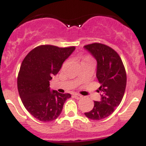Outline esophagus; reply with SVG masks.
Wrapping results in <instances>:
<instances>
[{
	"label": "esophagus",
	"instance_id": "esophagus-1",
	"mask_svg": "<svg viewBox=\"0 0 146 146\" xmlns=\"http://www.w3.org/2000/svg\"><path fill=\"white\" fill-rule=\"evenodd\" d=\"M74 98L77 99H81V98H82V95H80V94H74Z\"/></svg>",
	"mask_w": 146,
	"mask_h": 146
}]
</instances>
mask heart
I'll return each mask as SVG.
<instances>
[{
  "label": "heart",
  "mask_w": 146,
  "mask_h": 146,
  "mask_svg": "<svg viewBox=\"0 0 146 146\" xmlns=\"http://www.w3.org/2000/svg\"><path fill=\"white\" fill-rule=\"evenodd\" d=\"M90 59H91V58L88 57V56H86V58H84V60H83V61H86V60H90Z\"/></svg>",
  "instance_id": "obj_1"
}]
</instances>
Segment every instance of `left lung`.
Masks as SVG:
<instances>
[{"instance_id": "obj_1", "label": "left lung", "mask_w": 146, "mask_h": 146, "mask_svg": "<svg viewBox=\"0 0 146 146\" xmlns=\"http://www.w3.org/2000/svg\"><path fill=\"white\" fill-rule=\"evenodd\" d=\"M97 61L96 77L101 84V100L94 102L90 112L85 113L87 118L102 120L109 116L118 106L124 95L126 74L119 55L111 47L100 43L84 46Z\"/></svg>"}]
</instances>
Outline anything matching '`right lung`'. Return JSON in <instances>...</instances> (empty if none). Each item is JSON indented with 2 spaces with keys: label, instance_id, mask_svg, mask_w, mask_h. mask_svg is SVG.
<instances>
[{
  "label": "right lung",
  "instance_id": "1",
  "mask_svg": "<svg viewBox=\"0 0 146 146\" xmlns=\"http://www.w3.org/2000/svg\"><path fill=\"white\" fill-rule=\"evenodd\" d=\"M75 47H58L41 45L25 56L17 77V88L25 109L43 122L56 119L69 94L51 91L50 80L58 73L66 59Z\"/></svg>",
  "mask_w": 146,
  "mask_h": 146
}]
</instances>
